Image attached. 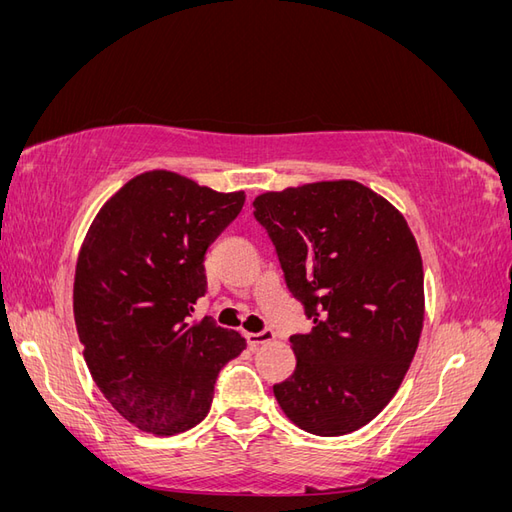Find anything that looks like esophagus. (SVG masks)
I'll list each match as a JSON object with an SVG mask.
<instances>
[{
  "mask_svg": "<svg viewBox=\"0 0 512 512\" xmlns=\"http://www.w3.org/2000/svg\"><path fill=\"white\" fill-rule=\"evenodd\" d=\"M273 337H275V333H273L271 329H262L260 333H245L247 344H250L252 348H256V346H260V344H267V342H271Z\"/></svg>",
  "mask_w": 512,
  "mask_h": 512,
  "instance_id": "34e87169",
  "label": "esophagus"
}]
</instances>
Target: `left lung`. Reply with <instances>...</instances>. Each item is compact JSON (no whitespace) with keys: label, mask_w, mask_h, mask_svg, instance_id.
<instances>
[{"label":"left lung","mask_w":512,"mask_h":512,"mask_svg":"<svg viewBox=\"0 0 512 512\" xmlns=\"http://www.w3.org/2000/svg\"><path fill=\"white\" fill-rule=\"evenodd\" d=\"M290 294L314 322L290 335L294 374L273 386L294 425L344 436L404 380L423 329V262L393 205L356 181H322L254 200Z\"/></svg>","instance_id":"1"}]
</instances>
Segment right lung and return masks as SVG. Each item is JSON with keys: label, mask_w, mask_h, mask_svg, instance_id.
Segmentation results:
<instances>
[{"label": "right lung", "mask_w": 512, "mask_h": 512, "mask_svg": "<svg viewBox=\"0 0 512 512\" xmlns=\"http://www.w3.org/2000/svg\"><path fill=\"white\" fill-rule=\"evenodd\" d=\"M222 194L166 170L128 181L91 224L74 277V320L98 389L126 421L158 436L207 416L220 369L245 339L194 305L205 254L237 218Z\"/></svg>", "instance_id": "right-lung-1"}]
</instances>
